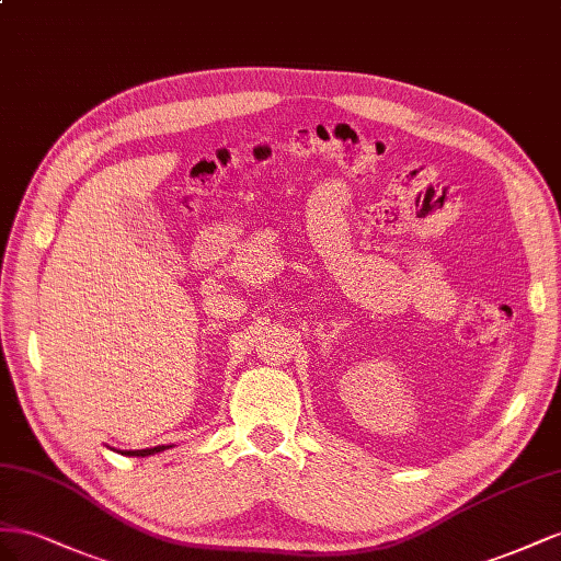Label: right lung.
Instances as JSON below:
<instances>
[{
  "label": "right lung",
  "instance_id": "obj_1",
  "mask_svg": "<svg viewBox=\"0 0 561 561\" xmlns=\"http://www.w3.org/2000/svg\"><path fill=\"white\" fill-rule=\"evenodd\" d=\"M167 446H154V449H140V451H126L124 456H152V454H159V451H164Z\"/></svg>",
  "mask_w": 561,
  "mask_h": 561
}]
</instances>
